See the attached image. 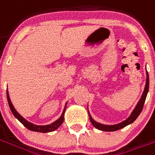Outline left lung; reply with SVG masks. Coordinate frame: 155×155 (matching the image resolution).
Instances as JSON below:
<instances>
[{"label": "left lung", "mask_w": 155, "mask_h": 155, "mask_svg": "<svg viewBox=\"0 0 155 155\" xmlns=\"http://www.w3.org/2000/svg\"><path fill=\"white\" fill-rule=\"evenodd\" d=\"M149 86H150V78H149V74H148V71H146V83H145V86H144V90H143V92L141 97H140V101L137 103L136 106L134 107V109L133 110V111L131 112V114L126 120H124L122 122H120L119 124H101L95 121V120L92 118V116L90 114V111H89V109H88V113H89V116H90V120H91V124L94 125L96 129L100 130H102V131H106V132H111V131H116V130H119L120 129H122L124 127L129 125L130 124H132L136 120L138 116L140 115L141 111L143 110V104H144V101H145V99H146L147 94L149 92Z\"/></svg>", "instance_id": "left-lung-1"}]
</instances>
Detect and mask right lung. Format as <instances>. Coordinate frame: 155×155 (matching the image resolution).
Here are the masks:
<instances>
[{
    "label": "right lung",
    "instance_id": "add662e5",
    "mask_svg": "<svg viewBox=\"0 0 155 155\" xmlns=\"http://www.w3.org/2000/svg\"><path fill=\"white\" fill-rule=\"evenodd\" d=\"M6 95H7V101H8L9 106H10V109L12 110L13 115L17 119V120L21 122V123L25 127L27 128L28 130H31V131H35V132H40V133H48V132H51V131H54V130H57L59 127L61 126V124L63 123L64 121V112H65V109H66V104H67V102L65 103V105H64V110H63V112L61 114V117L56 120L55 121H54L53 123L50 124H46V125H37V124H32L31 122H29L28 120H26L23 116H21V114H19L17 110H15L14 105L12 104V102L11 101V98H10V95H9L8 91H6Z\"/></svg>",
    "mask_w": 155,
    "mask_h": 155
}]
</instances>
